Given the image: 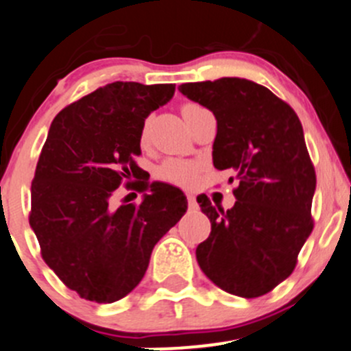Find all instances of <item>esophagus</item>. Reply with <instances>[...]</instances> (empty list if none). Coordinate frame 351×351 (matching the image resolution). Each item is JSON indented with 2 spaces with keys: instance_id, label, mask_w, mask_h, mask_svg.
Returning a JSON list of instances; mask_svg holds the SVG:
<instances>
[{
  "instance_id": "obj_1",
  "label": "esophagus",
  "mask_w": 351,
  "mask_h": 351,
  "mask_svg": "<svg viewBox=\"0 0 351 351\" xmlns=\"http://www.w3.org/2000/svg\"><path fill=\"white\" fill-rule=\"evenodd\" d=\"M187 204H189L191 210H196L197 201H196V196H194V194H187Z\"/></svg>"
}]
</instances>
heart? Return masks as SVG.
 <instances>
[{
  "mask_svg": "<svg viewBox=\"0 0 351 351\" xmlns=\"http://www.w3.org/2000/svg\"><path fill=\"white\" fill-rule=\"evenodd\" d=\"M203 107L196 102H184L182 107H180V112H182V117L186 119V123L189 121V117L193 116L194 112L201 110ZM147 134V124L143 126V136ZM197 172H199V165L194 164V162L180 160V158H171V160H165L164 164L158 167V177L167 182L177 184V186L189 187L196 182Z\"/></svg>",
  "mask_w": 351,
  "mask_h": 351,
  "instance_id": "b5f03b06",
  "label": "heart"
}]
</instances>
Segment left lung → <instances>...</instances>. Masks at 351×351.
<instances>
[{
    "mask_svg": "<svg viewBox=\"0 0 351 351\" xmlns=\"http://www.w3.org/2000/svg\"><path fill=\"white\" fill-rule=\"evenodd\" d=\"M180 93L217 119L213 165L237 172L235 204L225 211L197 196L210 237L196 247L204 275L244 298L261 297L292 275L311 235L315 171L292 107L245 78L182 83Z\"/></svg>",
    "mask_w": 351,
    "mask_h": 351,
    "instance_id": "obj_1",
    "label": "left lung"
}]
</instances>
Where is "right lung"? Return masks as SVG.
Returning <instances> with one entry per match:
<instances>
[{
	"label": "right lung",
	"instance_id": "right-lung-1",
	"mask_svg": "<svg viewBox=\"0 0 351 351\" xmlns=\"http://www.w3.org/2000/svg\"><path fill=\"white\" fill-rule=\"evenodd\" d=\"M174 92V83L114 82L69 104L51 124L29 221L46 265L85 300L112 304L136 289L155 244L186 213L182 191L157 180L134 182L145 193L140 204L112 206L121 182L140 177L134 158L145 119Z\"/></svg>",
	"mask_w": 351,
	"mask_h": 351
}]
</instances>
